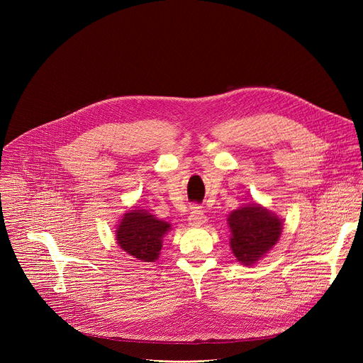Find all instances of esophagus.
Listing matches in <instances>:
<instances>
[{
  "label": "esophagus",
  "mask_w": 363,
  "mask_h": 363,
  "mask_svg": "<svg viewBox=\"0 0 363 363\" xmlns=\"http://www.w3.org/2000/svg\"><path fill=\"white\" fill-rule=\"evenodd\" d=\"M188 221H189L191 225L199 227V225H202V224L206 221V217H205V214L202 213V210H199L198 206H194V210L191 211V214H189V217H188Z\"/></svg>",
  "instance_id": "34e87169"
}]
</instances>
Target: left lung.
<instances>
[{
  "mask_svg": "<svg viewBox=\"0 0 363 363\" xmlns=\"http://www.w3.org/2000/svg\"><path fill=\"white\" fill-rule=\"evenodd\" d=\"M231 250L237 260L252 264L277 242L281 234L280 220L258 205H248L233 211L228 217Z\"/></svg>",
  "mask_w": 363,
  "mask_h": 363,
  "instance_id": "obj_1",
  "label": "left lung"
}]
</instances>
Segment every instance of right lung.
Listing matches in <instances>:
<instances>
[{"label": "right lung", "mask_w": 363, "mask_h": 363, "mask_svg": "<svg viewBox=\"0 0 363 363\" xmlns=\"http://www.w3.org/2000/svg\"><path fill=\"white\" fill-rule=\"evenodd\" d=\"M169 224L155 218L145 210L126 213L116 230L118 244L129 255L142 262L157 260L162 248V237Z\"/></svg>", "instance_id": "right-lung-1"}]
</instances>
